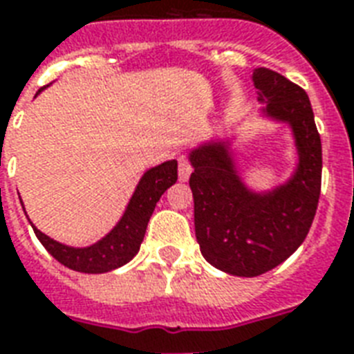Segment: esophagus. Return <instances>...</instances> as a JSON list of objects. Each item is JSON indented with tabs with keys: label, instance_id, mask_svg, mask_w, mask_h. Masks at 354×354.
I'll list each match as a JSON object with an SVG mask.
<instances>
[{
	"label": "esophagus",
	"instance_id": "esophagus-1",
	"mask_svg": "<svg viewBox=\"0 0 354 354\" xmlns=\"http://www.w3.org/2000/svg\"><path fill=\"white\" fill-rule=\"evenodd\" d=\"M178 163H180V167H178V180L180 182H187L189 176H191V165H189V161L183 156H180Z\"/></svg>",
	"mask_w": 354,
	"mask_h": 354
}]
</instances>
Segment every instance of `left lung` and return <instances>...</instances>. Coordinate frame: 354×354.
Wrapping results in <instances>:
<instances>
[{"label": "left lung", "instance_id": "obj_1", "mask_svg": "<svg viewBox=\"0 0 354 354\" xmlns=\"http://www.w3.org/2000/svg\"><path fill=\"white\" fill-rule=\"evenodd\" d=\"M259 119L286 124L296 167L285 182L255 189L242 178L235 133L216 136L189 150L194 232L204 259L239 277H255L290 257L313 226L322 189V141L308 95L272 69L252 75Z\"/></svg>", "mask_w": 354, "mask_h": 354}]
</instances>
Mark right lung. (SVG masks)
<instances>
[{"instance_id":"add662e5","label":"right lung","mask_w":354,"mask_h":354,"mask_svg":"<svg viewBox=\"0 0 354 354\" xmlns=\"http://www.w3.org/2000/svg\"><path fill=\"white\" fill-rule=\"evenodd\" d=\"M46 88L47 86H44L41 90H38V93ZM176 160L163 161L161 165H156L149 171H145L141 180L133 189L132 196L128 200L124 213L121 215L118 224L102 239H99L90 246L80 248L62 244V242L47 236L46 233H41L32 222H29L36 236H38V241L60 264L75 270V272H82V274L112 272L115 268H121L122 264H127L128 261L136 257V253L139 252V246L143 242L150 216L154 213L156 204L160 202L161 194L176 183ZM21 207H24V202H21Z\"/></svg>"}]
</instances>
